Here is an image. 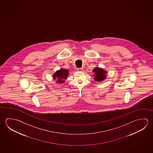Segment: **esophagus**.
<instances>
[{
    "label": "esophagus",
    "instance_id": "esophagus-1",
    "mask_svg": "<svg viewBox=\"0 0 153 153\" xmlns=\"http://www.w3.org/2000/svg\"><path fill=\"white\" fill-rule=\"evenodd\" d=\"M83 68H79V69H78V71H83Z\"/></svg>",
    "mask_w": 153,
    "mask_h": 153
}]
</instances>
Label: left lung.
Masks as SVG:
<instances>
[{"instance_id": "obj_1", "label": "left lung", "mask_w": 153, "mask_h": 153, "mask_svg": "<svg viewBox=\"0 0 153 153\" xmlns=\"http://www.w3.org/2000/svg\"><path fill=\"white\" fill-rule=\"evenodd\" d=\"M92 71L94 73V80L96 82H100L106 79L107 72L102 68L96 67Z\"/></svg>"}]
</instances>
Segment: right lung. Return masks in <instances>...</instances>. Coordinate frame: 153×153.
<instances>
[{"mask_svg":"<svg viewBox=\"0 0 153 153\" xmlns=\"http://www.w3.org/2000/svg\"><path fill=\"white\" fill-rule=\"evenodd\" d=\"M69 70L68 69H65L61 68L59 70H57L53 75V78L54 79H56L57 83H64L65 79L67 78V77L69 74Z\"/></svg>","mask_w":153,"mask_h":153,"instance_id":"1","label":"right lung"}]
</instances>
